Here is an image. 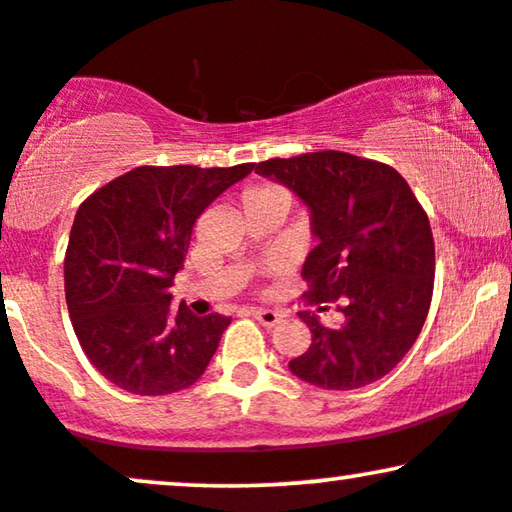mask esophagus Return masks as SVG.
Listing matches in <instances>:
<instances>
[{
	"instance_id": "1",
	"label": "esophagus",
	"mask_w": 512,
	"mask_h": 512,
	"mask_svg": "<svg viewBox=\"0 0 512 512\" xmlns=\"http://www.w3.org/2000/svg\"><path fill=\"white\" fill-rule=\"evenodd\" d=\"M250 315L257 319L262 326H267V329H272V326H276L281 322V312L279 310H264V307H257V310H250Z\"/></svg>"
}]
</instances>
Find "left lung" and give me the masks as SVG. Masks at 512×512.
I'll return each mask as SVG.
<instances>
[{"label":"left lung","instance_id":"8db88e82","mask_svg":"<svg viewBox=\"0 0 512 512\" xmlns=\"http://www.w3.org/2000/svg\"><path fill=\"white\" fill-rule=\"evenodd\" d=\"M255 174L291 188L310 209L317 245L303 264L307 303H334L324 326L298 312L312 343L288 362L307 384L350 391L403 360L420 336L434 291V236L408 181L389 164L324 150L267 159Z\"/></svg>","mask_w":512,"mask_h":512}]
</instances>
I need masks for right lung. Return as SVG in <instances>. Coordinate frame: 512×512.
<instances>
[{
  "mask_svg": "<svg viewBox=\"0 0 512 512\" xmlns=\"http://www.w3.org/2000/svg\"><path fill=\"white\" fill-rule=\"evenodd\" d=\"M255 164L138 166L95 190L73 219L66 305L80 348L104 379L164 396L202 377L231 317L171 307L197 217Z\"/></svg>",
  "mask_w": 512,
  "mask_h": 512,
  "instance_id": "add662e5",
  "label": "right lung"
}]
</instances>
